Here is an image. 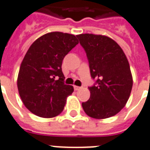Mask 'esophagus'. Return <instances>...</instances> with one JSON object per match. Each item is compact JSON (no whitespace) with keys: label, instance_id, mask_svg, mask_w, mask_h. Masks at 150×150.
Listing matches in <instances>:
<instances>
[{"label":"esophagus","instance_id":"1","mask_svg":"<svg viewBox=\"0 0 150 150\" xmlns=\"http://www.w3.org/2000/svg\"><path fill=\"white\" fill-rule=\"evenodd\" d=\"M74 90H76V91H77V90H79L80 88H81V87H79V86H74Z\"/></svg>","mask_w":150,"mask_h":150}]
</instances>
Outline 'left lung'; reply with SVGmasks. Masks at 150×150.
I'll list each match as a JSON object with an SVG mask.
<instances>
[{"mask_svg":"<svg viewBox=\"0 0 150 150\" xmlns=\"http://www.w3.org/2000/svg\"><path fill=\"white\" fill-rule=\"evenodd\" d=\"M86 50L90 74L97 86L88 88L90 98L83 110L90 117L105 119L116 115L127 103L133 76L126 56L118 44L104 35H76Z\"/></svg>","mask_w":150,"mask_h":150,"instance_id":"obj_1","label":"left lung"}]
</instances>
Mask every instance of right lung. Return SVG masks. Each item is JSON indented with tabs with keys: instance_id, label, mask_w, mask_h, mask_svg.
Returning a JSON list of instances; mask_svg holds the SVG:
<instances>
[{
	"instance_id": "1",
	"label": "right lung",
	"mask_w": 150,
	"mask_h": 150,
	"mask_svg": "<svg viewBox=\"0 0 150 150\" xmlns=\"http://www.w3.org/2000/svg\"><path fill=\"white\" fill-rule=\"evenodd\" d=\"M78 43L74 35L52 32L29 47L21 64L17 88L23 104L33 114L51 118L63 111L74 87L64 84L62 61Z\"/></svg>"
}]
</instances>
